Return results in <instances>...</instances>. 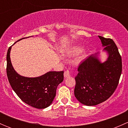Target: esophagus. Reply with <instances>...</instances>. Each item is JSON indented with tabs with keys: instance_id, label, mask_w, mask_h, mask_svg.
<instances>
[{
	"instance_id": "1",
	"label": "esophagus",
	"mask_w": 128,
	"mask_h": 128,
	"mask_svg": "<svg viewBox=\"0 0 128 128\" xmlns=\"http://www.w3.org/2000/svg\"><path fill=\"white\" fill-rule=\"evenodd\" d=\"M70 74H71V71H70V70H66L65 72H64V77H70Z\"/></svg>"
}]
</instances>
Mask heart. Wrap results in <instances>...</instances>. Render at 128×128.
<instances>
[{"label":"heart","mask_w":128,"mask_h":128,"mask_svg":"<svg viewBox=\"0 0 128 128\" xmlns=\"http://www.w3.org/2000/svg\"><path fill=\"white\" fill-rule=\"evenodd\" d=\"M83 51V48L81 46H73L71 47L69 50L66 52V54L69 56H75V55H78Z\"/></svg>","instance_id":"b5f03b06"}]
</instances>
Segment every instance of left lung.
<instances>
[{
    "label": "left lung",
    "instance_id": "8db88e82",
    "mask_svg": "<svg viewBox=\"0 0 128 128\" xmlns=\"http://www.w3.org/2000/svg\"><path fill=\"white\" fill-rule=\"evenodd\" d=\"M108 58L102 63L97 54L85 59L75 77L74 95L81 104L94 106L109 98L118 87L122 72V60L113 40L98 36Z\"/></svg>",
    "mask_w": 128,
    "mask_h": 128
}]
</instances>
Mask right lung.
I'll use <instances>...</instances> for the list:
<instances>
[{"instance_id":"1","label":"right lung","mask_w":128,"mask_h":128,"mask_svg":"<svg viewBox=\"0 0 128 128\" xmlns=\"http://www.w3.org/2000/svg\"><path fill=\"white\" fill-rule=\"evenodd\" d=\"M11 48L9 47L7 54V75L12 88L24 102L31 106L38 109L49 106L56 96L58 85L64 80V71L48 72L34 78L20 76L12 65Z\"/></svg>"}]
</instances>
